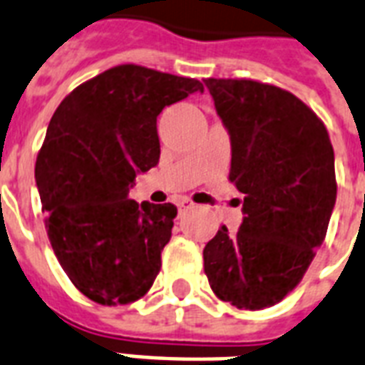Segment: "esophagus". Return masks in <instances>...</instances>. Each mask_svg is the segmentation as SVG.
<instances>
[{
  "label": "esophagus",
  "mask_w": 365,
  "mask_h": 365,
  "mask_svg": "<svg viewBox=\"0 0 365 365\" xmlns=\"http://www.w3.org/2000/svg\"><path fill=\"white\" fill-rule=\"evenodd\" d=\"M192 207V202H188V200H180L179 202V209L180 211H186V209Z\"/></svg>",
  "instance_id": "obj_1"
}]
</instances>
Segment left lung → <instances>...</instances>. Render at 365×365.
Masks as SVG:
<instances>
[{
    "mask_svg": "<svg viewBox=\"0 0 365 365\" xmlns=\"http://www.w3.org/2000/svg\"><path fill=\"white\" fill-rule=\"evenodd\" d=\"M230 137V180L242 194L238 232L222 227L203 250L215 295L236 309L279 303L326 238L337 182L333 146L295 95L251 80H203Z\"/></svg>",
    "mask_w": 365,
    "mask_h": 365,
    "instance_id": "8db88e82",
    "label": "left lung"
}]
</instances>
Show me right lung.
I'll use <instances>...</instances> for the list:
<instances>
[{
    "label": "right lung",
    "mask_w": 365,
    "mask_h": 365,
    "mask_svg": "<svg viewBox=\"0 0 365 365\" xmlns=\"http://www.w3.org/2000/svg\"><path fill=\"white\" fill-rule=\"evenodd\" d=\"M192 93H203L197 80L121 64L76 87L51 118L36 162L45 228L95 303H133L160 272L177 207L138 205L129 190L160 162L158 115Z\"/></svg>",
    "instance_id": "right-lung-1"
}]
</instances>
